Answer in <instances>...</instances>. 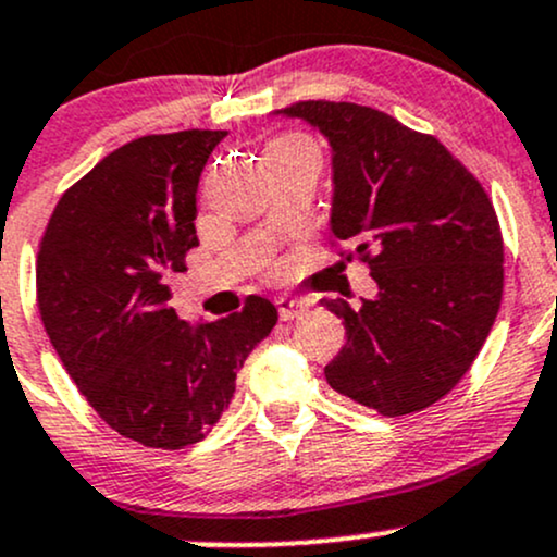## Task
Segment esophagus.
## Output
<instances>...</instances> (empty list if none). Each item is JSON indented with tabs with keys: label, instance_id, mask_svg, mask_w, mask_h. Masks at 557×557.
Segmentation results:
<instances>
[{
	"label": "esophagus",
	"instance_id": "obj_1",
	"mask_svg": "<svg viewBox=\"0 0 557 557\" xmlns=\"http://www.w3.org/2000/svg\"><path fill=\"white\" fill-rule=\"evenodd\" d=\"M277 311H280V320L290 322L296 317H301L307 311V301H298V298H277Z\"/></svg>",
	"mask_w": 557,
	"mask_h": 557
}]
</instances>
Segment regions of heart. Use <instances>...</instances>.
Instances as JSON below:
<instances>
[{
	"mask_svg": "<svg viewBox=\"0 0 557 557\" xmlns=\"http://www.w3.org/2000/svg\"><path fill=\"white\" fill-rule=\"evenodd\" d=\"M277 148H311V145L301 137H280L274 139V143H269L267 150H277Z\"/></svg>",
	"mask_w": 557,
	"mask_h": 557,
	"instance_id": "obj_1",
	"label": "heart"
}]
</instances>
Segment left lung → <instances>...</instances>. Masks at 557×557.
I'll return each mask as SVG.
<instances>
[{
    "mask_svg": "<svg viewBox=\"0 0 557 557\" xmlns=\"http://www.w3.org/2000/svg\"><path fill=\"white\" fill-rule=\"evenodd\" d=\"M325 134L333 150L330 230L357 248L375 298L348 307L346 346L327 383L386 418L431 407L479 357L503 301V232L492 200L431 134L357 102L307 100L274 110Z\"/></svg>",
    "mask_w": 557,
    "mask_h": 557,
    "instance_id": "1",
    "label": "left lung"
}]
</instances>
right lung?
I'll return each mask as SVG.
<instances>
[{
	"instance_id": "add662e5",
	"label": "right lung",
	"mask_w": 557,
	"mask_h": 557,
	"mask_svg": "<svg viewBox=\"0 0 557 557\" xmlns=\"http://www.w3.org/2000/svg\"><path fill=\"white\" fill-rule=\"evenodd\" d=\"M224 137L150 134L110 152L65 189L39 243L36 298L54 351L95 412L145 447L203 442L277 325L261 296L200 325L169 307L171 280L198 246V180Z\"/></svg>"
}]
</instances>
